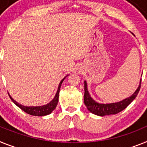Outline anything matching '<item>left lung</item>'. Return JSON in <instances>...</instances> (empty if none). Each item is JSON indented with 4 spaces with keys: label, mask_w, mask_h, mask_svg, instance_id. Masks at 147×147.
I'll list each match as a JSON object with an SVG mask.
<instances>
[{
    "label": "left lung",
    "mask_w": 147,
    "mask_h": 147,
    "mask_svg": "<svg viewBox=\"0 0 147 147\" xmlns=\"http://www.w3.org/2000/svg\"><path fill=\"white\" fill-rule=\"evenodd\" d=\"M141 83L140 86L137 89V90L134 92L132 96L129 98H126L124 100L118 102V103H114V104H98L97 102L93 100L92 98L90 97L89 92L87 91V87H86V81L84 82V104L87 107L88 110L91 112L93 114L97 115L99 116H104V115H115L119 113L120 112L125 109L130 104V103L137 97L138 94L140 89H141Z\"/></svg>",
    "instance_id": "left-lung-1"
}]
</instances>
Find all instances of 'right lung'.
<instances>
[{"mask_svg": "<svg viewBox=\"0 0 147 147\" xmlns=\"http://www.w3.org/2000/svg\"><path fill=\"white\" fill-rule=\"evenodd\" d=\"M64 78L62 79V81H61V83H60L59 86H58V91H57V93H56V95L55 96L54 99H53L50 103L47 104V105L42 106V107H25V106H22V105H20V104H19L18 103H17V102L15 101L14 99H12L11 97L10 96L9 97L10 98H11V100L13 101L14 104H16L19 108H20L23 111H24V112L28 113V114L31 115H34V116L47 115L50 114L51 112L54 110V109L56 108V107H57V104H58V98H59L60 89H61V84H62V82L63 81Z\"/></svg>", "mask_w": 147, "mask_h": 147, "instance_id": "right-lung-1", "label": "right lung"}]
</instances>
